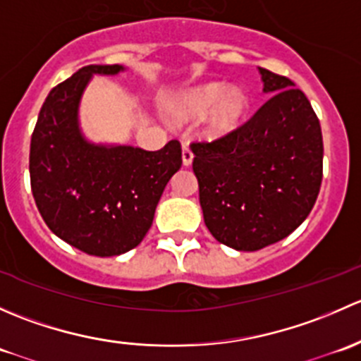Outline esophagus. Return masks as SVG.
<instances>
[{"label":"esophagus","mask_w":361,"mask_h":361,"mask_svg":"<svg viewBox=\"0 0 361 361\" xmlns=\"http://www.w3.org/2000/svg\"><path fill=\"white\" fill-rule=\"evenodd\" d=\"M181 159H183V166H190L192 160H194V154L192 150L188 148V145H183V152H181Z\"/></svg>","instance_id":"34e87169"}]
</instances>
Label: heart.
I'll list each match as a JSON object with an SVG mask.
<instances>
[{"instance_id": "1", "label": "heart", "mask_w": 361, "mask_h": 361, "mask_svg": "<svg viewBox=\"0 0 361 361\" xmlns=\"http://www.w3.org/2000/svg\"><path fill=\"white\" fill-rule=\"evenodd\" d=\"M250 110V97L245 89L228 87L221 82L204 83L185 90L173 103V115L178 120H197L207 116V133L225 136L238 129Z\"/></svg>"}]
</instances>
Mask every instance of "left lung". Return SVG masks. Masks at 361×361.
Returning a JSON list of instances; mask_svg holds the SVG:
<instances>
[{
  "mask_svg": "<svg viewBox=\"0 0 361 361\" xmlns=\"http://www.w3.org/2000/svg\"><path fill=\"white\" fill-rule=\"evenodd\" d=\"M269 101L213 143H192L204 224L221 245L257 251L307 218L323 178V137L290 78L258 68Z\"/></svg>",
  "mask_w": 361,
  "mask_h": 361,
  "instance_id": "1",
  "label": "left lung"
}]
</instances>
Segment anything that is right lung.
<instances>
[{
	"label": "right lung",
	"instance_id": "add662e5",
	"mask_svg": "<svg viewBox=\"0 0 361 361\" xmlns=\"http://www.w3.org/2000/svg\"><path fill=\"white\" fill-rule=\"evenodd\" d=\"M126 71L90 64L50 90L31 136L32 197L50 231L83 253L115 257L136 248L154 221L164 188L181 167V145L157 152L87 140L80 101L94 75Z\"/></svg>",
	"mask_w": 361,
	"mask_h": 361
}]
</instances>
